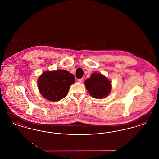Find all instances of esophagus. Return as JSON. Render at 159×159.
Wrapping results in <instances>:
<instances>
[{
    "label": "esophagus",
    "mask_w": 159,
    "mask_h": 159,
    "mask_svg": "<svg viewBox=\"0 0 159 159\" xmlns=\"http://www.w3.org/2000/svg\"><path fill=\"white\" fill-rule=\"evenodd\" d=\"M83 78H81V79H78V82H79V83H82V82H83Z\"/></svg>",
    "instance_id": "esophagus-1"
}]
</instances>
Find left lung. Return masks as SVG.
Segmentation results:
<instances>
[{
    "instance_id": "8db88e82",
    "label": "left lung",
    "mask_w": 159,
    "mask_h": 159,
    "mask_svg": "<svg viewBox=\"0 0 159 159\" xmlns=\"http://www.w3.org/2000/svg\"><path fill=\"white\" fill-rule=\"evenodd\" d=\"M89 93L93 98L102 99L107 97L111 91V81L104 75L94 72L84 82Z\"/></svg>"
}]
</instances>
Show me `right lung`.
Here are the masks:
<instances>
[{"mask_svg":"<svg viewBox=\"0 0 159 159\" xmlns=\"http://www.w3.org/2000/svg\"><path fill=\"white\" fill-rule=\"evenodd\" d=\"M75 82L74 75L65 70L46 71L38 79V87L42 96L51 101H58L68 93Z\"/></svg>","mask_w":159,"mask_h":159,"instance_id":"right-lung-1","label":"right lung"}]
</instances>
